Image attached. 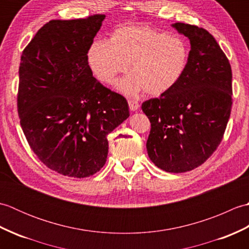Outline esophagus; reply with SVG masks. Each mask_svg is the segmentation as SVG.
Wrapping results in <instances>:
<instances>
[{
    "label": "esophagus",
    "instance_id": "obj_1",
    "mask_svg": "<svg viewBox=\"0 0 249 249\" xmlns=\"http://www.w3.org/2000/svg\"><path fill=\"white\" fill-rule=\"evenodd\" d=\"M128 105H129V109L131 111H137L139 109V104L138 102H136L134 99H129L128 100Z\"/></svg>",
    "mask_w": 249,
    "mask_h": 249
}]
</instances>
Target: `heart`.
I'll list each match as a JSON object with an SVG mask.
<instances>
[{
  "label": "heart",
  "instance_id": "obj_1",
  "mask_svg": "<svg viewBox=\"0 0 249 249\" xmlns=\"http://www.w3.org/2000/svg\"><path fill=\"white\" fill-rule=\"evenodd\" d=\"M189 49L179 37L145 25L121 26L109 41L89 47L88 63L99 81L111 83L119 73L131 75L116 82L120 91L135 95L141 91L158 96L181 80L188 64Z\"/></svg>",
  "mask_w": 249,
  "mask_h": 249
}]
</instances>
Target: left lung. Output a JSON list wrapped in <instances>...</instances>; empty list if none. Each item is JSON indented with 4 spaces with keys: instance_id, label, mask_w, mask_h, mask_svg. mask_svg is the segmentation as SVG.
Wrapping results in <instances>:
<instances>
[{
    "instance_id": "8db88e82",
    "label": "left lung",
    "mask_w": 249,
    "mask_h": 249,
    "mask_svg": "<svg viewBox=\"0 0 249 249\" xmlns=\"http://www.w3.org/2000/svg\"><path fill=\"white\" fill-rule=\"evenodd\" d=\"M172 26L190 41L186 71L176 87L141 108L151 122L150 160L161 170L181 173L202 165L223 139L231 113L232 71L208 31L182 22Z\"/></svg>"
}]
</instances>
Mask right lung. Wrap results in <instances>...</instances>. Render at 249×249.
I'll return each mask as SVG.
<instances>
[{"label": "right lung", "instance_id": "1", "mask_svg": "<svg viewBox=\"0 0 249 249\" xmlns=\"http://www.w3.org/2000/svg\"><path fill=\"white\" fill-rule=\"evenodd\" d=\"M105 17L51 20L21 55L20 125L39 160L66 177L98 172L107 160V136L129 116L126 98L96 80L88 63Z\"/></svg>", "mask_w": 249, "mask_h": 249}]
</instances>
